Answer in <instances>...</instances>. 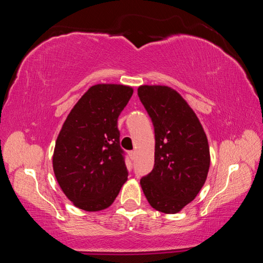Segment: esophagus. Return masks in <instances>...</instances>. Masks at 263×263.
Listing matches in <instances>:
<instances>
[{
    "mask_svg": "<svg viewBox=\"0 0 263 263\" xmlns=\"http://www.w3.org/2000/svg\"><path fill=\"white\" fill-rule=\"evenodd\" d=\"M128 155H130V158H131L132 160L136 159V152H135V151H131V152L128 153Z\"/></svg>",
    "mask_w": 263,
    "mask_h": 263,
    "instance_id": "34e87169",
    "label": "esophagus"
}]
</instances>
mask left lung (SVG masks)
Returning <instances> with one entry per match:
<instances>
[{
    "label": "left lung",
    "mask_w": 263,
    "mask_h": 263,
    "mask_svg": "<svg viewBox=\"0 0 263 263\" xmlns=\"http://www.w3.org/2000/svg\"><path fill=\"white\" fill-rule=\"evenodd\" d=\"M138 96L154 125L153 171L140 180L149 205L177 213L206 181L210 148L201 122L179 92L167 86H140Z\"/></svg>",
    "instance_id": "8db88e82"
}]
</instances>
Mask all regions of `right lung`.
Instances as JSON below:
<instances>
[{"label": "right lung", "instance_id": "add662e5", "mask_svg": "<svg viewBox=\"0 0 263 263\" xmlns=\"http://www.w3.org/2000/svg\"><path fill=\"white\" fill-rule=\"evenodd\" d=\"M132 94L130 86L95 84L70 110L58 135L53 172L64 194L81 210L109 208L127 180L117 121Z\"/></svg>", "mask_w": 263, "mask_h": 263}]
</instances>
